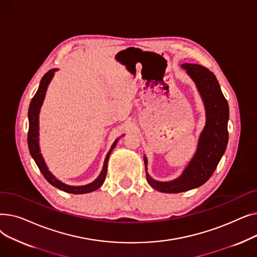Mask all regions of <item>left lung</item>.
Segmentation results:
<instances>
[{"mask_svg": "<svg viewBox=\"0 0 257 257\" xmlns=\"http://www.w3.org/2000/svg\"><path fill=\"white\" fill-rule=\"evenodd\" d=\"M182 67L194 80L203 100L206 123L200 134L197 151L180 177L169 182H160L146 173L148 183L156 191L168 194L186 192L204 184L220 163L228 143L229 107L217 78L200 64L184 63ZM144 160L147 170V158Z\"/></svg>", "mask_w": 257, "mask_h": 257, "instance_id": "1", "label": "left lung"}]
</instances>
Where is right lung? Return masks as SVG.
I'll return each instance as SVG.
<instances>
[{
	"label": "right lung",
	"mask_w": 257,
	"mask_h": 257,
	"mask_svg": "<svg viewBox=\"0 0 257 257\" xmlns=\"http://www.w3.org/2000/svg\"><path fill=\"white\" fill-rule=\"evenodd\" d=\"M57 71V69H52L48 73L45 74V76L40 80L39 87L34 94V97L31 100L30 106H29V111H28V117H29V131H28V147H29V151L31 156L33 157L35 164L37 165L39 171L42 172L44 175V177L48 180L49 183H51L53 186H55L59 190L65 192V193H70V194H86L90 193L98 190V188L103 184L106 174H107V164H108V159H109V155L111 151L113 150V148L115 147L118 139L113 143L112 147L110 148L109 152L106 155L105 161H104V166L101 174L99 175V177L94 180L93 182L82 185V186H72V185H67L59 181L54 177V175L48 170V167L45 163V160L43 158L42 153H40L39 150V144H38V136H39V110L40 107L43 105L45 96H46V91L48 88L49 83L51 82V80L54 76V73Z\"/></svg>",
	"instance_id": "add662e5"
}]
</instances>
